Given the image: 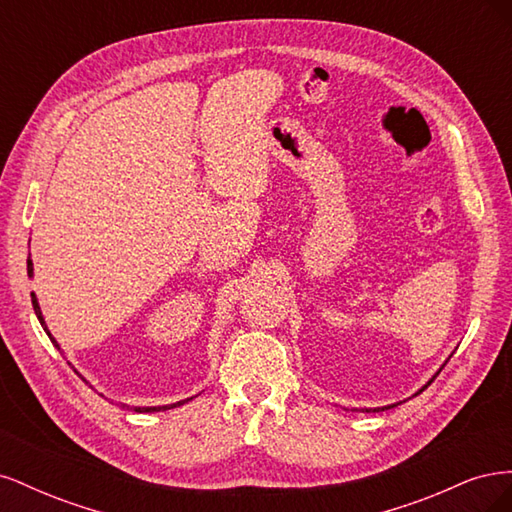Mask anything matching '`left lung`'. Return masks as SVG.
<instances>
[{
    "label": "left lung",
    "mask_w": 512,
    "mask_h": 512,
    "mask_svg": "<svg viewBox=\"0 0 512 512\" xmlns=\"http://www.w3.org/2000/svg\"><path fill=\"white\" fill-rule=\"evenodd\" d=\"M436 376H438V374H436ZM436 376H433V378H436ZM433 378H431V380H429V382H427V384H425V386H429V384H431V382H433ZM425 386H423V389H425ZM423 389H421V391H423ZM421 391H418V393H421ZM386 408H393V406H384V408H376V410H374V412H380V410H386ZM367 412H369V410H367Z\"/></svg>",
    "instance_id": "1"
}]
</instances>
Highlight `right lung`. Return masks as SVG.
Segmentation results:
<instances>
[{"label": "right lung", "mask_w": 512, "mask_h": 512, "mask_svg": "<svg viewBox=\"0 0 512 512\" xmlns=\"http://www.w3.org/2000/svg\"><path fill=\"white\" fill-rule=\"evenodd\" d=\"M27 275L32 277L34 275V265H32V260H27ZM32 305H34V312H36V316H38V320H40V324L44 327V331H46V335L51 337V342L55 344V348H59V344L55 342V337L49 333V329H46V324H44V318H42V312H40V305H38V299H36V294L32 292ZM192 399V397H190ZM190 399H183V401H177V404H170V406H153V408H138L136 412H160V410H170V408H177V406H183V404H188Z\"/></svg>", "instance_id": "obj_1"}]
</instances>
